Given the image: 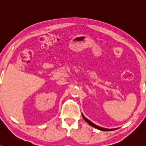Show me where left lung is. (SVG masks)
Listing matches in <instances>:
<instances>
[{"instance_id": "obj_1", "label": "left lung", "mask_w": 146, "mask_h": 146, "mask_svg": "<svg viewBox=\"0 0 146 146\" xmlns=\"http://www.w3.org/2000/svg\"><path fill=\"white\" fill-rule=\"evenodd\" d=\"M82 117H83V118L84 119V120L86 121L87 122V123H88V124H89L91 125V126H92V127H95V128H96V129H98V130H100V131H112V130H113V129H104V128H102V127H98V126H97V125H96L95 124H94L93 123H92L91 121H89V119H87L85 117V116L83 115L82 114Z\"/></svg>"}]
</instances>
